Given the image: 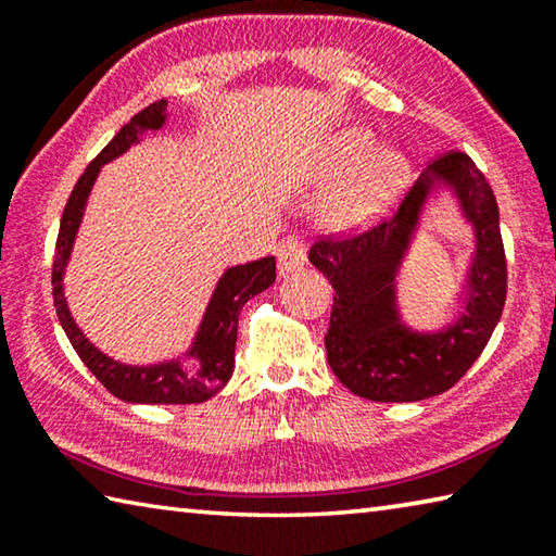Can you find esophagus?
Wrapping results in <instances>:
<instances>
[{
  "label": "esophagus",
  "mask_w": 556,
  "mask_h": 556,
  "mask_svg": "<svg viewBox=\"0 0 556 556\" xmlns=\"http://www.w3.org/2000/svg\"><path fill=\"white\" fill-rule=\"evenodd\" d=\"M306 262V244L299 240H287L277 248V269L279 277H287L291 271L304 267Z\"/></svg>",
  "instance_id": "esophagus-1"
}]
</instances>
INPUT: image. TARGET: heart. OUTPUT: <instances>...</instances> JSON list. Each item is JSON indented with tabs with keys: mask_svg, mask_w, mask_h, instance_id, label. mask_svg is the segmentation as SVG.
Here are the masks:
<instances>
[{
	"mask_svg": "<svg viewBox=\"0 0 556 556\" xmlns=\"http://www.w3.org/2000/svg\"><path fill=\"white\" fill-rule=\"evenodd\" d=\"M372 129L348 127L336 131L316 156V181L331 184L349 174L321 203L318 223L324 230L348 235L370 228L407 186L409 156L400 147L382 144L372 150Z\"/></svg>",
	"mask_w": 556,
	"mask_h": 556,
	"instance_id": "b5f03b06",
	"label": "heart"
}]
</instances>
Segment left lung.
I'll use <instances>...</instances> for the list:
<instances>
[{
  "instance_id": "obj_1",
  "label": "left lung",
  "mask_w": 556,
  "mask_h": 556,
  "mask_svg": "<svg viewBox=\"0 0 556 556\" xmlns=\"http://www.w3.org/2000/svg\"><path fill=\"white\" fill-rule=\"evenodd\" d=\"M441 192L457 201L475 235L455 318L419 332L401 318L396 281L429 202ZM308 262L336 289L326 333L328 365L357 397L419 402L464 378L503 316L507 267L501 215L491 184L464 152H448L417 178L392 220L348 240H318Z\"/></svg>"
}]
</instances>
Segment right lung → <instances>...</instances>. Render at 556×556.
Segmentation results:
<instances>
[{"label": "right lung", "mask_w": 556, "mask_h": 556, "mask_svg": "<svg viewBox=\"0 0 556 556\" xmlns=\"http://www.w3.org/2000/svg\"><path fill=\"white\" fill-rule=\"evenodd\" d=\"M168 119V102L159 100L154 105L137 112L125 127H122L112 142L92 159L86 172L75 184L68 203H65L59 240H55V260H53V306L59 321L68 336L75 353L86 363V368L115 394V397L135 404H195L211 400L228 384L235 370V341H238V318L242 306L260 291L271 287L277 279L275 257H265L248 265L228 267L215 285L208 306L199 324L191 345L181 355L172 361L152 363V365H127L119 363L80 331L65 301L63 277L68 267L73 244L78 238L83 215H86L88 195L98 181L100 168L127 152L129 147L142 142L149 131H159ZM186 362L194 363V370L185 368Z\"/></svg>", "instance_id": "add662e5"}]
</instances>
